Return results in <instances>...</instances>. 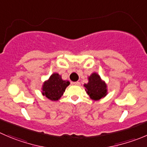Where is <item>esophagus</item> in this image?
<instances>
[{"instance_id":"esophagus-1","label":"esophagus","mask_w":147,"mask_h":147,"mask_svg":"<svg viewBox=\"0 0 147 147\" xmlns=\"http://www.w3.org/2000/svg\"><path fill=\"white\" fill-rule=\"evenodd\" d=\"M72 85H80V82H78H78H72Z\"/></svg>"}]
</instances>
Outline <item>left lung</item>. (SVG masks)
<instances>
[{
    "mask_svg": "<svg viewBox=\"0 0 147 147\" xmlns=\"http://www.w3.org/2000/svg\"><path fill=\"white\" fill-rule=\"evenodd\" d=\"M88 83L85 84L87 93L90 98L98 100L107 95V85L97 73H92L88 78Z\"/></svg>",
    "mask_w": 147,
    "mask_h": 147,
    "instance_id": "obj_1",
    "label": "left lung"
}]
</instances>
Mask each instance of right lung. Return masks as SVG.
<instances>
[{
	"mask_svg": "<svg viewBox=\"0 0 147 147\" xmlns=\"http://www.w3.org/2000/svg\"><path fill=\"white\" fill-rule=\"evenodd\" d=\"M69 85L67 80H63L58 73H54L42 86V94L51 100H57L62 97L67 87Z\"/></svg>",
	"mask_w": 147,
	"mask_h": 147,
	"instance_id": "1",
	"label": "right lung"
}]
</instances>
